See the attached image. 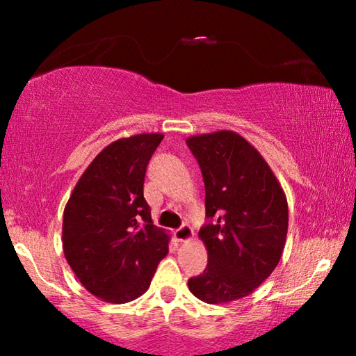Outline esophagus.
<instances>
[{
	"mask_svg": "<svg viewBox=\"0 0 356 356\" xmlns=\"http://www.w3.org/2000/svg\"><path fill=\"white\" fill-rule=\"evenodd\" d=\"M193 235H194L193 228L189 227L188 223H183V225L179 227L177 232H175V236H177L178 241H188V240H191Z\"/></svg>",
	"mask_w": 356,
	"mask_h": 356,
	"instance_id": "34e87169",
	"label": "esophagus"
}]
</instances>
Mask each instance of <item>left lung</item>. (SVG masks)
Here are the masks:
<instances>
[{"instance_id": "8db88e82", "label": "left lung", "mask_w": 356, "mask_h": 356, "mask_svg": "<svg viewBox=\"0 0 356 356\" xmlns=\"http://www.w3.org/2000/svg\"><path fill=\"white\" fill-rule=\"evenodd\" d=\"M186 144L206 188L207 223L199 238L209 256L206 270L188 286L206 303H228L252 293L279 264L289 204L269 165L240 134L217 131Z\"/></svg>"}]
</instances>
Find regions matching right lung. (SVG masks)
I'll return each instance as SVG.
<instances>
[{"label": "right lung", "instance_id": "add662e5", "mask_svg": "<svg viewBox=\"0 0 356 356\" xmlns=\"http://www.w3.org/2000/svg\"><path fill=\"white\" fill-rule=\"evenodd\" d=\"M162 134H136L102 150L82 173L63 216V251L77 279L108 303L149 289L170 236L144 199L147 163Z\"/></svg>", "mask_w": 356, "mask_h": 356}]
</instances>
